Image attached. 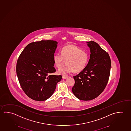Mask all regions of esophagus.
I'll return each mask as SVG.
<instances>
[{
  "mask_svg": "<svg viewBox=\"0 0 131 131\" xmlns=\"http://www.w3.org/2000/svg\"><path fill=\"white\" fill-rule=\"evenodd\" d=\"M68 77H69L68 76H62V78H63V79H66L68 78Z\"/></svg>",
  "mask_w": 131,
  "mask_h": 131,
  "instance_id": "esophagus-1",
  "label": "esophagus"
}]
</instances>
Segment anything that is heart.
<instances>
[{
	"label": "heart",
	"mask_w": 131,
	"mask_h": 131,
	"mask_svg": "<svg viewBox=\"0 0 131 131\" xmlns=\"http://www.w3.org/2000/svg\"><path fill=\"white\" fill-rule=\"evenodd\" d=\"M89 58L87 52L74 45H69L62 48L61 53L55 54L53 60L57 68L61 66L65 60L67 61L66 66L58 69L59 74L66 75L73 71L78 73L83 70L88 63Z\"/></svg>",
	"instance_id": "1"
}]
</instances>
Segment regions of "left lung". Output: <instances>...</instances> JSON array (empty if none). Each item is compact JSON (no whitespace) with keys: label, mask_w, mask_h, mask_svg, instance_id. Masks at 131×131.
Segmentation results:
<instances>
[{"label":"left lung","mask_w":131,"mask_h":131,"mask_svg":"<svg viewBox=\"0 0 131 131\" xmlns=\"http://www.w3.org/2000/svg\"><path fill=\"white\" fill-rule=\"evenodd\" d=\"M90 51L88 64L79 74L73 76V94L83 101L98 96L105 89L109 79L111 61L107 52L94 41L87 42Z\"/></svg>","instance_id":"8db88e82"}]
</instances>
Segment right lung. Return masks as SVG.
<instances>
[{"label":"right lung","mask_w":131,"mask_h":131,"mask_svg":"<svg viewBox=\"0 0 131 131\" xmlns=\"http://www.w3.org/2000/svg\"><path fill=\"white\" fill-rule=\"evenodd\" d=\"M58 42L52 40L29 44L20 54L16 73L23 90L31 99L44 101L53 94L62 75H54L53 57Z\"/></svg>","instance_id":"obj_1"}]
</instances>
